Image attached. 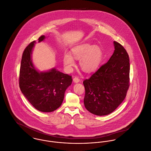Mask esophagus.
Returning <instances> with one entry per match:
<instances>
[{"instance_id": "esophagus-1", "label": "esophagus", "mask_w": 151, "mask_h": 151, "mask_svg": "<svg viewBox=\"0 0 151 151\" xmlns=\"http://www.w3.org/2000/svg\"><path fill=\"white\" fill-rule=\"evenodd\" d=\"M73 81L75 82V83H78L80 82V79L78 77H75L73 78Z\"/></svg>"}]
</instances>
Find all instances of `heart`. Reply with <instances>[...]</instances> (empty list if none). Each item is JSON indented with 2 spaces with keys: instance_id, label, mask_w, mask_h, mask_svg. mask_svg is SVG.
I'll return each instance as SVG.
<instances>
[{
  "instance_id": "heart-1",
  "label": "heart",
  "mask_w": 151,
  "mask_h": 151,
  "mask_svg": "<svg viewBox=\"0 0 151 151\" xmlns=\"http://www.w3.org/2000/svg\"><path fill=\"white\" fill-rule=\"evenodd\" d=\"M71 53L72 56L65 53L63 57L64 66L68 70H70L75 66V58L79 60L80 66L83 71L92 72L97 69L103 58V51L97 45L82 44L73 48Z\"/></svg>"
}]
</instances>
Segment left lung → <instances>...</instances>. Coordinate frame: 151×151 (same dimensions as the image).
I'll return each mask as SVG.
<instances>
[{
  "instance_id": "1",
  "label": "left lung",
  "mask_w": 151,
  "mask_h": 151,
  "mask_svg": "<svg viewBox=\"0 0 151 151\" xmlns=\"http://www.w3.org/2000/svg\"><path fill=\"white\" fill-rule=\"evenodd\" d=\"M113 44L115 50L110 60L83 82L85 108L97 116L113 112L124 100L129 86V56L120 43Z\"/></svg>"
}]
</instances>
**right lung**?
<instances>
[{"instance_id":"1","label":"right lung","mask_w":151,"mask_h":151,"mask_svg":"<svg viewBox=\"0 0 151 151\" xmlns=\"http://www.w3.org/2000/svg\"><path fill=\"white\" fill-rule=\"evenodd\" d=\"M45 37L38 38L40 42ZM34 41L25 48L21 61L19 86L31 105L41 112H52L59 108L63 100L65 92L71 85L72 76L52 68L39 72L33 65L31 54Z\"/></svg>"}]
</instances>
